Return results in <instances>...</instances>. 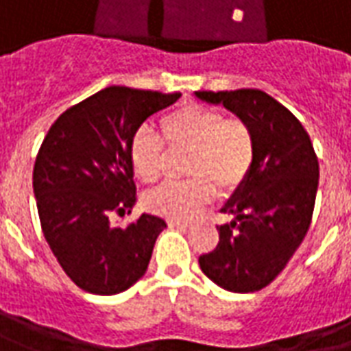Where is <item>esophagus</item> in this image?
<instances>
[{
    "label": "esophagus",
    "mask_w": 351,
    "mask_h": 351,
    "mask_svg": "<svg viewBox=\"0 0 351 351\" xmlns=\"http://www.w3.org/2000/svg\"><path fill=\"white\" fill-rule=\"evenodd\" d=\"M167 224L171 228H184V230H186V228L192 226V224H190L188 220H169Z\"/></svg>",
    "instance_id": "esophagus-1"
}]
</instances>
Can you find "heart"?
I'll return each mask as SVG.
<instances>
[{"mask_svg":"<svg viewBox=\"0 0 351 351\" xmlns=\"http://www.w3.org/2000/svg\"><path fill=\"white\" fill-rule=\"evenodd\" d=\"M161 136L150 129L134 133L129 158L134 175L152 184L163 175L167 150H190L186 173L193 178L167 182L146 195V207L159 217L188 220L215 195L239 188L254 163V136L241 117H224L215 108L182 104L159 119Z\"/></svg>","mask_w":351,"mask_h":351,"instance_id":"b5f03b06","label":"heart"}]
</instances>
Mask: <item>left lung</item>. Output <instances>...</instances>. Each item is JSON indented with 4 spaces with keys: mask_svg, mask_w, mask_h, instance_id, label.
I'll list each match as a JSON object with an SVG mask.
<instances>
[{
    "mask_svg": "<svg viewBox=\"0 0 351 351\" xmlns=\"http://www.w3.org/2000/svg\"><path fill=\"white\" fill-rule=\"evenodd\" d=\"M251 127L254 163L222 207L232 215L218 228L215 251L201 254V271L232 293H254L278 278L312 222L319 163L302 123L264 90H197Z\"/></svg>",
    "mask_w": 351,
    "mask_h": 351,
    "instance_id": "1",
    "label": "left lung"
}]
</instances>
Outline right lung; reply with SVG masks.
Returning <instances> with one entry per match:
<instances>
[{
  "instance_id": "1",
  "label": "right lung",
  "mask_w": 351,
  "mask_h": 351,
  "mask_svg": "<svg viewBox=\"0 0 351 351\" xmlns=\"http://www.w3.org/2000/svg\"><path fill=\"white\" fill-rule=\"evenodd\" d=\"M178 99L180 93L106 87L68 108L43 138L34 165L41 230L66 276L87 293H123L148 269L165 220L144 213L121 228L112 217L136 203L134 133Z\"/></svg>"
}]
</instances>
